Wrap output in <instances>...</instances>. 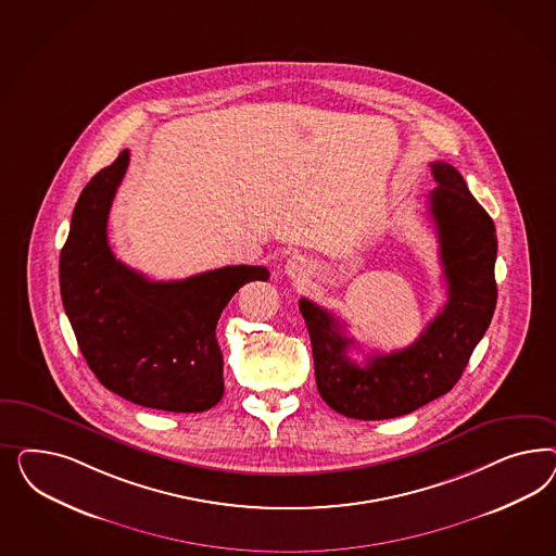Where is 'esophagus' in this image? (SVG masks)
<instances>
[{
    "instance_id": "34e87169",
    "label": "esophagus",
    "mask_w": 556,
    "mask_h": 556,
    "mask_svg": "<svg viewBox=\"0 0 556 556\" xmlns=\"http://www.w3.org/2000/svg\"><path fill=\"white\" fill-rule=\"evenodd\" d=\"M307 269H309V263L307 258H303L302 254H293L287 258L286 273L289 277H302Z\"/></svg>"
}]
</instances>
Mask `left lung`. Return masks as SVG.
Masks as SVG:
<instances>
[{
	"label": "left lung",
	"instance_id": "left-lung-1",
	"mask_svg": "<svg viewBox=\"0 0 556 556\" xmlns=\"http://www.w3.org/2000/svg\"><path fill=\"white\" fill-rule=\"evenodd\" d=\"M430 168L438 187L428 195V212L437 228L448 300L420 338L404 351L370 354L358 365L349 356L354 340L344 334V324L320 305L300 300L321 400L346 418L389 420L448 393L493 318V219L453 165L437 161Z\"/></svg>",
	"mask_w": 556,
	"mask_h": 556
}]
</instances>
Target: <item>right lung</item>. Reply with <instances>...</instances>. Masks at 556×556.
Segmentation results:
<instances>
[{"label":"right lung","mask_w":556,"mask_h":556,"mask_svg":"<svg viewBox=\"0 0 556 556\" xmlns=\"http://www.w3.org/2000/svg\"><path fill=\"white\" fill-rule=\"evenodd\" d=\"M130 152L85 186L59 261L65 314L101 386L142 407L200 414L224 395L216 340L222 309L269 270L235 265L181 281H151L108 244V216Z\"/></svg>","instance_id":"obj_1"}]
</instances>
